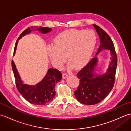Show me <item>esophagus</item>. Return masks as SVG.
<instances>
[{"label":"esophagus","instance_id":"obj_1","mask_svg":"<svg viewBox=\"0 0 131 131\" xmlns=\"http://www.w3.org/2000/svg\"><path fill=\"white\" fill-rule=\"evenodd\" d=\"M68 76V74H67V73H63V74H62V77H63V78H66V77H67Z\"/></svg>","mask_w":131,"mask_h":131}]
</instances>
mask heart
Returning a JSON list of instances; mask_svg holds the SVG:
<instances>
[{
	"label": "heart",
	"mask_w": 131,
	"mask_h": 131,
	"mask_svg": "<svg viewBox=\"0 0 131 131\" xmlns=\"http://www.w3.org/2000/svg\"><path fill=\"white\" fill-rule=\"evenodd\" d=\"M96 44V37L91 30H69L60 33L54 46L48 47V54L52 63L61 68L66 61L70 67L77 69L85 66L90 60Z\"/></svg>",
	"instance_id": "1"
}]
</instances>
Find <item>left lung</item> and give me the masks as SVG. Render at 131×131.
I'll list each match as a JSON object with an SVG mask.
<instances>
[{"instance_id":"obj_1","label":"left lung","mask_w":131,"mask_h":131,"mask_svg":"<svg viewBox=\"0 0 131 131\" xmlns=\"http://www.w3.org/2000/svg\"><path fill=\"white\" fill-rule=\"evenodd\" d=\"M100 39L101 45L96 54L104 49L110 50L111 62L106 73L97 75L93 73L98 59L93 58L86 66L77 73L80 83L74 92L77 100L83 104L92 105L102 101L113 88L115 83L117 67L116 56L114 46L112 39L104 30L96 25H93Z\"/></svg>"}]
</instances>
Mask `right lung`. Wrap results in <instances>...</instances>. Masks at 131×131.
Returning a JSON list of instances; mask_svg holds the SVG:
<instances>
[{
	"instance_id": "add662e5",
	"label": "right lung",
	"mask_w": 131,
	"mask_h": 131,
	"mask_svg": "<svg viewBox=\"0 0 131 131\" xmlns=\"http://www.w3.org/2000/svg\"><path fill=\"white\" fill-rule=\"evenodd\" d=\"M35 30L43 34H46L51 31L52 29L49 27L40 26ZM31 31V27H28L19 36L16 41L13 54L15 53L18 40L24 35L29 34ZM12 68L15 78L16 87L19 92L27 101L30 104L40 105H46L52 101L56 94V84L62 79V74L59 70L53 68L49 69L46 75L40 82L35 85H29L25 84L21 80L13 60H12Z\"/></svg>"
}]
</instances>
